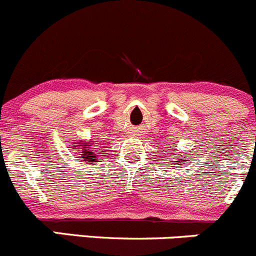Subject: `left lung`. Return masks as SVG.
<instances>
[{"mask_svg": "<svg viewBox=\"0 0 256 256\" xmlns=\"http://www.w3.org/2000/svg\"><path fill=\"white\" fill-rule=\"evenodd\" d=\"M176 155H178V154H176ZM188 156H178V161H174V164H178V165H181V164H186V161H188Z\"/></svg>", "mask_w": 256, "mask_h": 256, "instance_id": "8db88e82", "label": "left lung"}]
</instances>
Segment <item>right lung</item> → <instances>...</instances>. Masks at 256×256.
Returning <instances> with one entry per match:
<instances>
[{"label": "right lung", "mask_w": 256, "mask_h": 256, "mask_svg": "<svg viewBox=\"0 0 256 256\" xmlns=\"http://www.w3.org/2000/svg\"><path fill=\"white\" fill-rule=\"evenodd\" d=\"M76 145H72V148H78V155H81V160L86 164H91V165H96L98 162V158H100V154L102 152H96L92 148V141H86V140H80L78 142H75Z\"/></svg>", "instance_id": "1"}]
</instances>
